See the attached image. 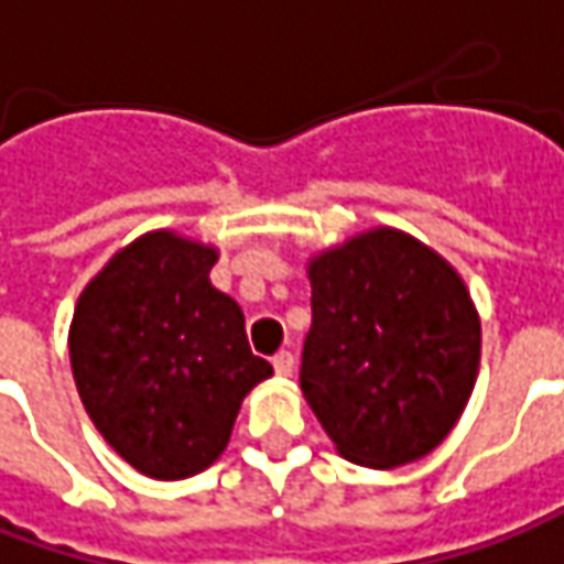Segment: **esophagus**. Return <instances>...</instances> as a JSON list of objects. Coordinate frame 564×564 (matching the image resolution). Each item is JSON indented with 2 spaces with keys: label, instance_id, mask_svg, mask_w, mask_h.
<instances>
[{
  "label": "esophagus",
  "instance_id": "34e87169",
  "mask_svg": "<svg viewBox=\"0 0 564 564\" xmlns=\"http://www.w3.org/2000/svg\"><path fill=\"white\" fill-rule=\"evenodd\" d=\"M271 365H274L278 378H290V375H293V368H296V359H293V352L281 349V352H278V356L271 359Z\"/></svg>",
  "mask_w": 564,
  "mask_h": 564
}]
</instances>
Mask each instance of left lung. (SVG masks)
I'll use <instances>...</instances> for the list:
<instances>
[{
	"mask_svg": "<svg viewBox=\"0 0 564 564\" xmlns=\"http://www.w3.org/2000/svg\"><path fill=\"white\" fill-rule=\"evenodd\" d=\"M300 387L337 453L368 468L427 456L475 390L480 318L458 271L375 227L308 262Z\"/></svg>",
	"mask_w": 564,
	"mask_h": 564,
	"instance_id": "8db88e82",
	"label": "left lung"
}]
</instances>
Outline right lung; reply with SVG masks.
<instances>
[{"mask_svg":"<svg viewBox=\"0 0 564 564\" xmlns=\"http://www.w3.org/2000/svg\"><path fill=\"white\" fill-rule=\"evenodd\" d=\"M215 246L152 230L118 249L80 293L70 371L106 443L155 480L221 456L246 393L274 375L252 356L240 305L208 281Z\"/></svg>","mask_w":564,"mask_h":564,"instance_id":"add662e5","label":"right lung"}]
</instances>
